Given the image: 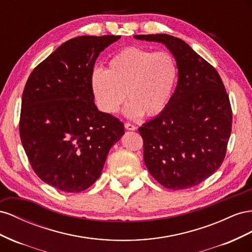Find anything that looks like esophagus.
Listing matches in <instances>:
<instances>
[{
  "label": "esophagus",
  "instance_id": "1",
  "mask_svg": "<svg viewBox=\"0 0 252 252\" xmlns=\"http://www.w3.org/2000/svg\"><path fill=\"white\" fill-rule=\"evenodd\" d=\"M125 127L126 128V130H128V131H135L136 130V126L134 125H132V124H128V122H126Z\"/></svg>",
  "mask_w": 252,
  "mask_h": 252
}]
</instances>
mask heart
Masks as SVG:
<instances>
[{
    "instance_id": "obj_1",
    "label": "heart",
    "mask_w": 252,
    "mask_h": 252,
    "mask_svg": "<svg viewBox=\"0 0 252 252\" xmlns=\"http://www.w3.org/2000/svg\"><path fill=\"white\" fill-rule=\"evenodd\" d=\"M177 75V64L171 54L127 47L112 57L106 70H93L91 86L100 111L118 112L126 95L130 102L125 115L136 119L163 111L173 94Z\"/></svg>"
}]
</instances>
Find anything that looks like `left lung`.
<instances>
[{
    "label": "left lung",
    "mask_w": 252,
    "mask_h": 252,
    "mask_svg": "<svg viewBox=\"0 0 252 252\" xmlns=\"http://www.w3.org/2000/svg\"><path fill=\"white\" fill-rule=\"evenodd\" d=\"M134 38L162 43L178 69L176 89L167 106L138 128L145 163L166 188H191L224 161L232 127L229 96L217 69L185 41L166 33Z\"/></svg>",
    "instance_id": "1"
}]
</instances>
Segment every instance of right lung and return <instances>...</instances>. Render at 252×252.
Segmentation results:
<instances>
[{
    "label": "right lung",
    "instance_id": "obj_1",
    "mask_svg": "<svg viewBox=\"0 0 252 252\" xmlns=\"http://www.w3.org/2000/svg\"><path fill=\"white\" fill-rule=\"evenodd\" d=\"M120 35H81L64 42L25 84L20 137L32 168L64 192L88 189L100 176L122 122L98 111L91 75L99 54Z\"/></svg>",
    "mask_w": 252,
    "mask_h": 252
}]
</instances>
